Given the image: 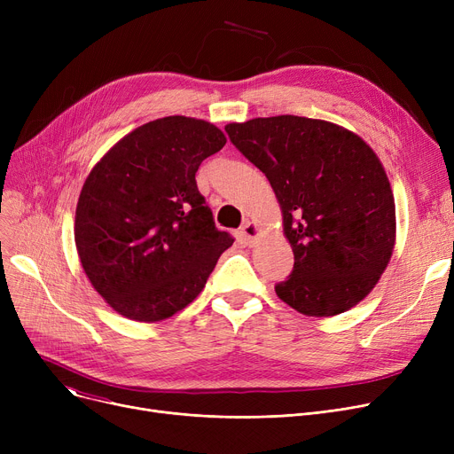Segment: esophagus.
Returning a JSON list of instances; mask_svg holds the SVG:
<instances>
[{"instance_id":"34e87169","label":"esophagus","mask_w":454,"mask_h":454,"mask_svg":"<svg viewBox=\"0 0 454 454\" xmlns=\"http://www.w3.org/2000/svg\"><path fill=\"white\" fill-rule=\"evenodd\" d=\"M259 233H261L259 226H257L255 223H252V221L245 223V226H243V230H241V235H243V239H245L247 245H254L255 239L259 237Z\"/></svg>"}]
</instances>
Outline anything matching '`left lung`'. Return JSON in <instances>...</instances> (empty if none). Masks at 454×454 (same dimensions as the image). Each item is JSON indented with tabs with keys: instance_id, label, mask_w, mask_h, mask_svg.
Instances as JSON below:
<instances>
[{
	"instance_id": "obj_1",
	"label": "left lung",
	"mask_w": 454,
	"mask_h": 454,
	"mask_svg": "<svg viewBox=\"0 0 454 454\" xmlns=\"http://www.w3.org/2000/svg\"><path fill=\"white\" fill-rule=\"evenodd\" d=\"M269 178L294 269L276 294L305 317L363 301L390 263L395 202L383 163L355 132L324 119L255 117L224 127Z\"/></svg>"
}]
</instances>
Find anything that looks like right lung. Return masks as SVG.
<instances>
[{"label":"right lung","instance_id":"add662e5","mask_svg":"<svg viewBox=\"0 0 454 454\" xmlns=\"http://www.w3.org/2000/svg\"><path fill=\"white\" fill-rule=\"evenodd\" d=\"M226 145L204 119L169 115L119 139L93 165L75 211L81 265L125 318L160 322L204 289L233 245L199 193V165Z\"/></svg>","mask_w":454,"mask_h":454}]
</instances>
